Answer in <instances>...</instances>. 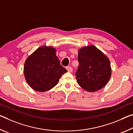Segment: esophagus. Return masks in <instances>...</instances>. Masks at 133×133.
Masks as SVG:
<instances>
[{"label":"esophagus","mask_w":133,"mask_h":133,"mask_svg":"<svg viewBox=\"0 0 133 133\" xmlns=\"http://www.w3.org/2000/svg\"><path fill=\"white\" fill-rule=\"evenodd\" d=\"M66 69H67V71H68V72H70V73L72 72V71H73L72 67H69H69H66Z\"/></svg>","instance_id":"1"}]
</instances>
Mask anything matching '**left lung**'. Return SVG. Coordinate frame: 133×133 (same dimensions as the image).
I'll use <instances>...</instances> for the list:
<instances>
[{"label":"left lung","instance_id":"obj_1","mask_svg":"<svg viewBox=\"0 0 133 133\" xmlns=\"http://www.w3.org/2000/svg\"><path fill=\"white\" fill-rule=\"evenodd\" d=\"M78 61L76 78L82 89L94 92L107 85L112 70L110 61L104 52L93 45L85 46L78 51Z\"/></svg>","mask_w":133,"mask_h":133}]
</instances>
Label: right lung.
<instances>
[{
    "mask_svg": "<svg viewBox=\"0 0 133 133\" xmlns=\"http://www.w3.org/2000/svg\"><path fill=\"white\" fill-rule=\"evenodd\" d=\"M67 70L60 65L56 49L51 46L38 48L25 62L24 74L29 86L43 92L54 88Z\"/></svg>",
    "mask_w": 133,
    "mask_h": 133,
    "instance_id": "1",
    "label": "right lung"
}]
</instances>
